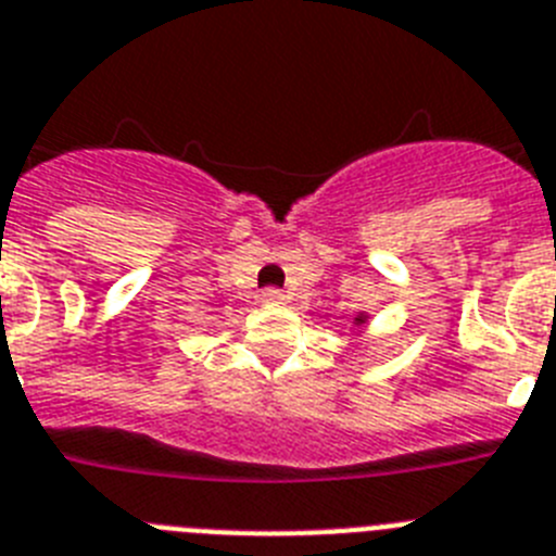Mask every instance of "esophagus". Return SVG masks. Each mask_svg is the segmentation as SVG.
<instances>
[{"instance_id": "1", "label": "esophagus", "mask_w": 556, "mask_h": 556, "mask_svg": "<svg viewBox=\"0 0 556 556\" xmlns=\"http://www.w3.org/2000/svg\"><path fill=\"white\" fill-rule=\"evenodd\" d=\"M260 296H263L265 305H282V302H285V293L279 291V288H265Z\"/></svg>"}]
</instances>
